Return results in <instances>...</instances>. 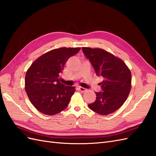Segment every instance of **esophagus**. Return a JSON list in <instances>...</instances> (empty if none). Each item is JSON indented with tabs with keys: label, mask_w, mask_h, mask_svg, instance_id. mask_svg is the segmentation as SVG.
I'll return each mask as SVG.
<instances>
[{
	"label": "esophagus",
	"mask_w": 156,
	"mask_h": 156,
	"mask_svg": "<svg viewBox=\"0 0 156 156\" xmlns=\"http://www.w3.org/2000/svg\"><path fill=\"white\" fill-rule=\"evenodd\" d=\"M78 89H79V90H80V91L81 92H84L86 91V89L84 88H82V87H79Z\"/></svg>",
	"instance_id": "34e87169"
}]
</instances>
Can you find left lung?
<instances>
[{
    "label": "left lung",
    "mask_w": 156,
    "mask_h": 156,
    "mask_svg": "<svg viewBox=\"0 0 156 156\" xmlns=\"http://www.w3.org/2000/svg\"><path fill=\"white\" fill-rule=\"evenodd\" d=\"M98 76L102 91L96 92V99L88 107L100 115L113 113L125 102L131 90V72L124 61L101 48H82Z\"/></svg>",
    "instance_id": "obj_1"
}]
</instances>
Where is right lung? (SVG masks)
I'll use <instances>...</instances> for the list:
<instances>
[{"instance_id": "obj_1", "label": "right lung", "mask_w": 156, "mask_h": 156, "mask_svg": "<svg viewBox=\"0 0 156 156\" xmlns=\"http://www.w3.org/2000/svg\"><path fill=\"white\" fill-rule=\"evenodd\" d=\"M80 48H60L36 60L25 76V90L32 105L46 115H55L66 109L75 92L74 86L60 82V74L70 57Z\"/></svg>"}]
</instances>
